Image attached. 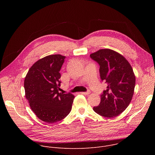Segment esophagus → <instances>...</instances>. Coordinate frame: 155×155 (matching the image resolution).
Masks as SVG:
<instances>
[{"label": "esophagus", "mask_w": 155, "mask_h": 155, "mask_svg": "<svg viewBox=\"0 0 155 155\" xmlns=\"http://www.w3.org/2000/svg\"><path fill=\"white\" fill-rule=\"evenodd\" d=\"M90 93H91V91L90 90H87L86 92H82V93H81V94H84V95H88V94H90Z\"/></svg>", "instance_id": "34e87169"}]
</instances>
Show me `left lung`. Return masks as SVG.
Instances as JSON below:
<instances>
[{
    "mask_svg": "<svg viewBox=\"0 0 155 155\" xmlns=\"http://www.w3.org/2000/svg\"><path fill=\"white\" fill-rule=\"evenodd\" d=\"M90 58L99 64L101 79L107 84L94 111L104 117H116L128 107L133 96L136 84L133 70L124 57L112 50H99Z\"/></svg>",
    "mask_w": 155,
    "mask_h": 155,
    "instance_id": "1",
    "label": "left lung"
}]
</instances>
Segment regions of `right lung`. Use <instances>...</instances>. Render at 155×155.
I'll return each mask as SVG.
<instances>
[{
	"label": "right lung",
	"mask_w": 155,
	"mask_h": 155,
	"mask_svg": "<svg viewBox=\"0 0 155 155\" xmlns=\"http://www.w3.org/2000/svg\"><path fill=\"white\" fill-rule=\"evenodd\" d=\"M65 56L53 54L34 63L25 80L26 97L34 113L43 121L63 120L72 110L74 96L59 93L60 71Z\"/></svg>",
	"instance_id": "right-lung-1"
}]
</instances>
